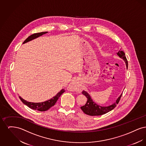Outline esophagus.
I'll list each match as a JSON object with an SVG mask.
<instances>
[{
    "instance_id": "esophagus-1",
    "label": "esophagus",
    "mask_w": 146,
    "mask_h": 146,
    "mask_svg": "<svg viewBox=\"0 0 146 146\" xmlns=\"http://www.w3.org/2000/svg\"><path fill=\"white\" fill-rule=\"evenodd\" d=\"M70 89L72 91H76L78 90V84L76 83V82L73 81L72 82H71L70 84ZM79 91V90H78Z\"/></svg>"
}]
</instances>
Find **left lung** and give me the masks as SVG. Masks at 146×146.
Wrapping results in <instances>:
<instances>
[{"label": "left lung", "instance_id": "left-lung-1", "mask_svg": "<svg viewBox=\"0 0 146 146\" xmlns=\"http://www.w3.org/2000/svg\"><path fill=\"white\" fill-rule=\"evenodd\" d=\"M118 55L120 58H123L126 66V68L127 69L128 67V62L126 59V57L125 56V53L123 50H120L119 51L118 53ZM84 95H85L86 97H87L88 100L86 101V103L83 106H82L80 107L81 110L83 111L84 113L87 115H91V116H95V115H101L107 113L108 111H111L112 110H113L116 106L117 104H118L120 98L122 96V94L118 97V99L117 100L116 102L111 104V106H107V107H102L100 106L98 104H96L91 99L90 95L86 91H83L82 92Z\"/></svg>", "mask_w": 146, "mask_h": 146}]
</instances>
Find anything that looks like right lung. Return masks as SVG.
<instances>
[{
  "label": "right lung",
  "instance_id": "obj_1",
  "mask_svg": "<svg viewBox=\"0 0 146 146\" xmlns=\"http://www.w3.org/2000/svg\"><path fill=\"white\" fill-rule=\"evenodd\" d=\"M46 33H48V32H40V33H35L33 35H31L29 36H28V38L24 41L23 44L26 43L29 41H31V40L35 39L36 38L41 36L42 35ZM64 91L65 90L64 89H62L58 93H57V94L55 96L52 97V98H51L48 101H46L43 102H40V103H32V102H27V101H25V100H23V98H22L20 96H19V98L21 100V101L24 104L27 106L28 107H29L30 108L35 110H37L39 111H46L50 109L51 107H52L53 106H54L56 102H57L58 98L60 97V96Z\"/></svg>",
  "mask_w": 146,
  "mask_h": 146
}]
</instances>
